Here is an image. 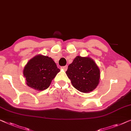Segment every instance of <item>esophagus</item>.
<instances>
[{"mask_svg":"<svg viewBox=\"0 0 131 131\" xmlns=\"http://www.w3.org/2000/svg\"><path fill=\"white\" fill-rule=\"evenodd\" d=\"M67 68H68V66H62V67H61V69H62L64 70H65V71H66V70H67Z\"/></svg>","mask_w":131,"mask_h":131,"instance_id":"esophagus-1","label":"esophagus"}]
</instances>
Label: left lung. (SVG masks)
Listing matches in <instances>:
<instances>
[{
	"mask_svg": "<svg viewBox=\"0 0 131 131\" xmlns=\"http://www.w3.org/2000/svg\"><path fill=\"white\" fill-rule=\"evenodd\" d=\"M66 74L74 88L83 93L92 92L99 83L100 70L92 58L77 56Z\"/></svg>",
	"mask_w": 131,
	"mask_h": 131,
	"instance_id": "8db88e82",
	"label": "left lung"
}]
</instances>
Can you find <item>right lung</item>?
Instances as JSON below:
<instances>
[{"label": "right lung", "mask_w": 131, "mask_h": 131, "mask_svg": "<svg viewBox=\"0 0 131 131\" xmlns=\"http://www.w3.org/2000/svg\"><path fill=\"white\" fill-rule=\"evenodd\" d=\"M60 69L51 58L39 55L30 60L24 70L26 84L37 90H43L50 86Z\"/></svg>", "instance_id": "1"}]
</instances>
